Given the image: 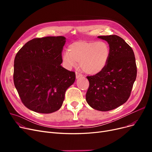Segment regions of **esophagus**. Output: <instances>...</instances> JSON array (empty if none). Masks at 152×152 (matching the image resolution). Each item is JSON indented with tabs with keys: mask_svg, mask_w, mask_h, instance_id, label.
Here are the masks:
<instances>
[{
	"mask_svg": "<svg viewBox=\"0 0 152 152\" xmlns=\"http://www.w3.org/2000/svg\"><path fill=\"white\" fill-rule=\"evenodd\" d=\"M83 77V75L81 73H77V72H76V77L77 79L79 78V77Z\"/></svg>",
	"mask_w": 152,
	"mask_h": 152,
	"instance_id": "esophagus-1",
	"label": "esophagus"
}]
</instances>
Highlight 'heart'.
<instances>
[{
    "mask_svg": "<svg viewBox=\"0 0 152 152\" xmlns=\"http://www.w3.org/2000/svg\"><path fill=\"white\" fill-rule=\"evenodd\" d=\"M110 55V47L105 42L77 41L69 45L68 52L63 54L62 60L68 69L80 61V66L85 73L95 75L106 66Z\"/></svg>",
    "mask_w": 152,
    "mask_h": 152,
    "instance_id": "1",
    "label": "heart"
}]
</instances>
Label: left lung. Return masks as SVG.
Here are the masks:
<instances>
[{"instance_id":"8db88e82","label":"left lung","mask_w":152,"mask_h":152,"mask_svg":"<svg viewBox=\"0 0 152 152\" xmlns=\"http://www.w3.org/2000/svg\"><path fill=\"white\" fill-rule=\"evenodd\" d=\"M109 44L110 57L99 73L87 76L89 87L86 99L94 109L107 111L124 104L130 97L137 76V66L132 48L116 35L100 36Z\"/></svg>"}]
</instances>
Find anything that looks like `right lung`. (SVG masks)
<instances>
[{
	"mask_svg": "<svg viewBox=\"0 0 152 152\" xmlns=\"http://www.w3.org/2000/svg\"><path fill=\"white\" fill-rule=\"evenodd\" d=\"M63 36L34 38L15 56L13 81L22 103L40 113H51L62 105L76 75L61 66Z\"/></svg>",
	"mask_w": 152,
	"mask_h": 152,
	"instance_id": "1",
	"label": "right lung"
}]
</instances>
